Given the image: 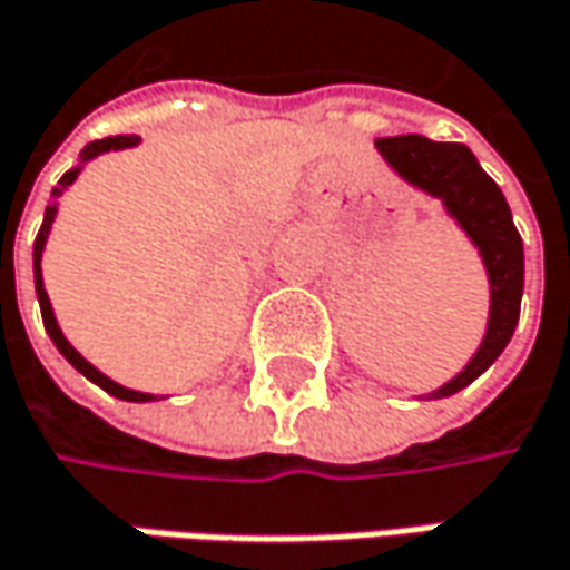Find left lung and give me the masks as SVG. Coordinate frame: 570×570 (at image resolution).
<instances>
[{
    "label": "left lung",
    "instance_id": "left-lung-1",
    "mask_svg": "<svg viewBox=\"0 0 570 570\" xmlns=\"http://www.w3.org/2000/svg\"><path fill=\"white\" fill-rule=\"evenodd\" d=\"M374 148L403 184L442 203L445 216L478 248L487 271L490 313H487L484 338L474 357L449 384L425 393V400H442L474 384L513 338L519 303H522V238L500 186L487 177L478 157L464 145L432 141L422 135H400V138H381Z\"/></svg>",
    "mask_w": 570,
    "mask_h": 570
}]
</instances>
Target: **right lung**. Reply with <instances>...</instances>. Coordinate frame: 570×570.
<instances>
[{"instance_id": "right-lung-1", "label": "right lung", "mask_w": 570, "mask_h": 570, "mask_svg": "<svg viewBox=\"0 0 570 570\" xmlns=\"http://www.w3.org/2000/svg\"><path fill=\"white\" fill-rule=\"evenodd\" d=\"M141 145V138L138 135H116V138H102V141H92V145H86L83 151H80V160H77V167H70L63 177H60V184L53 186L51 193V203H48V209H45V222H41V232H38V238H35V289H38V303H41V318H45V328H48V335H51V342L57 345V352L63 354L80 374H83L86 381H92L96 386H102L106 393H112L118 400H128V403H151L157 400L154 393H141V390H128V386L116 384L112 377H106L99 367H92L89 361H86L83 354L77 352L70 342H67V335L60 332V325H57V316H53V306L51 299H48V289H45V274H41V257H45V245H48V238H51V225L53 218H57V199L73 186V180L83 174V167L92 160V157H99V154H109V151H125V148H138Z\"/></svg>"}]
</instances>
